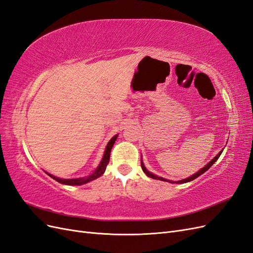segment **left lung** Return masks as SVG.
I'll return each instance as SVG.
<instances>
[{
    "label": "left lung",
    "mask_w": 253,
    "mask_h": 253,
    "mask_svg": "<svg viewBox=\"0 0 253 253\" xmlns=\"http://www.w3.org/2000/svg\"><path fill=\"white\" fill-rule=\"evenodd\" d=\"M221 152L223 151H220L218 154L214 157L211 162L207 165L206 167H204L202 170H200L198 171L197 173H195L194 175H192V176H190V177H188V178H186V179H182V180H179V181H176V183H185V182H188V181H191V180H193V179H195V178H197L198 176H201L203 173H205L207 170H209L210 169V167L216 162V160L218 159V157L220 156V154H221ZM141 168H142V171L147 174V176H149V177H151V178H153V179H158V180H165V181H169V182H175V181H170V180H168V179H165V178H163V177H159V176H156V175H154V174H152V173H150L147 169H145V167L143 166V164H142V162H141Z\"/></svg>",
    "instance_id": "obj_1"
}]
</instances>
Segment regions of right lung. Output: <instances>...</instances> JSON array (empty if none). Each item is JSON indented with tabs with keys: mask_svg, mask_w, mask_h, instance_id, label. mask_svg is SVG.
Listing matches in <instances>:
<instances>
[{
	"mask_svg": "<svg viewBox=\"0 0 253 253\" xmlns=\"http://www.w3.org/2000/svg\"><path fill=\"white\" fill-rule=\"evenodd\" d=\"M118 135L114 136L113 138L110 140V142L108 143V145H106V149H105V152H104V155H103V158L101 160L100 165L98 166V168L96 169V171L94 173H91L90 175H88L87 177H83V178H76V179H61V178H58V177H55V176H52L50 174H48L51 178H53L55 180H57L58 182L60 183H63V185H70V186H80V185H83V183H86L88 181H91L94 180L96 178H98L99 176H101L105 169H106V166L109 165V162H110V155H111V150L113 148V145L115 143V141H116Z\"/></svg>",
	"mask_w": 253,
	"mask_h": 253,
	"instance_id": "right-lung-1",
	"label": "right lung"
}]
</instances>
